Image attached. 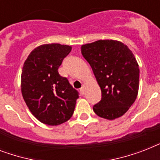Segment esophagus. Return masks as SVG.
<instances>
[{
    "mask_svg": "<svg viewBox=\"0 0 160 160\" xmlns=\"http://www.w3.org/2000/svg\"><path fill=\"white\" fill-rule=\"evenodd\" d=\"M80 93H81V95H85V85H82V87L80 88Z\"/></svg>",
    "mask_w": 160,
    "mask_h": 160,
    "instance_id": "esophagus-1",
    "label": "esophagus"
}]
</instances>
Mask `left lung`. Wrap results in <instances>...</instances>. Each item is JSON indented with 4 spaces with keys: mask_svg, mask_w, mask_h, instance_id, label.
Wrapping results in <instances>:
<instances>
[{
    "mask_svg": "<svg viewBox=\"0 0 160 160\" xmlns=\"http://www.w3.org/2000/svg\"><path fill=\"white\" fill-rule=\"evenodd\" d=\"M101 90V100L94 105L98 116L112 120L124 115L139 91V69L129 47L114 40H100L81 46Z\"/></svg>",
    "mask_w": 160,
    "mask_h": 160,
    "instance_id": "obj_1",
    "label": "left lung"
}]
</instances>
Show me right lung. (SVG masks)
Instances as JSON below:
<instances>
[{
	"mask_svg": "<svg viewBox=\"0 0 160 160\" xmlns=\"http://www.w3.org/2000/svg\"><path fill=\"white\" fill-rule=\"evenodd\" d=\"M70 51L67 45L45 44L34 49L24 63L21 94L31 114L45 124H63L75 110L79 94L58 72Z\"/></svg>",
	"mask_w": 160,
	"mask_h": 160,
	"instance_id": "add662e5",
	"label": "right lung"
}]
</instances>
